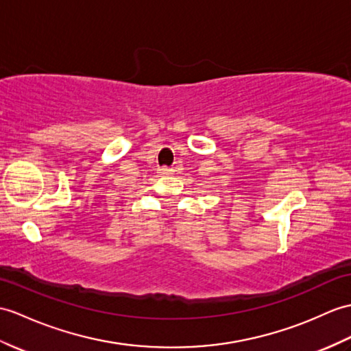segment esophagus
Instances as JSON below:
<instances>
[{
    "mask_svg": "<svg viewBox=\"0 0 351 351\" xmlns=\"http://www.w3.org/2000/svg\"><path fill=\"white\" fill-rule=\"evenodd\" d=\"M170 172H172V169H170V167H161L158 173H161V175H169Z\"/></svg>",
    "mask_w": 351,
    "mask_h": 351,
    "instance_id": "34e87169",
    "label": "esophagus"
}]
</instances>
